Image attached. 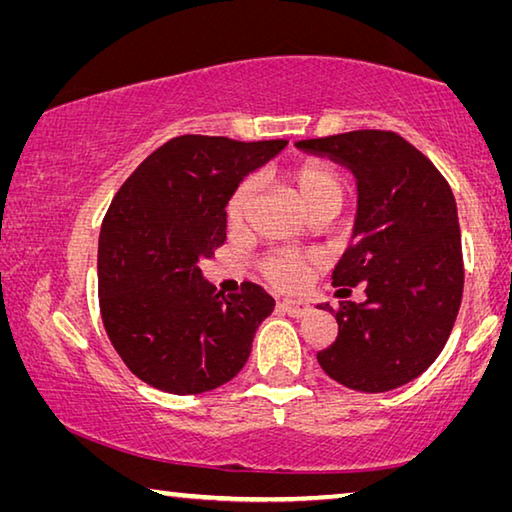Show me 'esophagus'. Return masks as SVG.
Wrapping results in <instances>:
<instances>
[{
  "label": "esophagus",
  "mask_w": 512,
  "mask_h": 512,
  "mask_svg": "<svg viewBox=\"0 0 512 512\" xmlns=\"http://www.w3.org/2000/svg\"><path fill=\"white\" fill-rule=\"evenodd\" d=\"M280 309L284 311V314H289L291 318H302V316L309 314L311 305L305 300H282Z\"/></svg>",
  "instance_id": "34e87169"
}]
</instances>
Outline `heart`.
Here are the masks:
<instances>
[{
  "instance_id": "obj_1",
  "label": "heart",
  "mask_w": 512,
  "mask_h": 512,
  "mask_svg": "<svg viewBox=\"0 0 512 512\" xmlns=\"http://www.w3.org/2000/svg\"><path fill=\"white\" fill-rule=\"evenodd\" d=\"M284 180L296 196L302 210L307 214L332 207L339 212L343 203L345 185L343 178L329 164L318 160H305L291 167L284 173ZM257 192L255 178H244L230 194L225 205V219L230 225H239L246 219ZM262 273L268 282L277 289H300L307 282V277L318 268V257L314 253H293V250H280L262 259Z\"/></svg>"
}]
</instances>
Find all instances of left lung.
Segmentation results:
<instances>
[{
	"label": "left lung",
	"mask_w": 512,
	"mask_h": 512,
	"mask_svg": "<svg viewBox=\"0 0 512 512\" xmlns=\"http://www.w3.org/2000/svg\"><path fill=\"white\" fill-rule=\"evenodd\" d=\"M357 178L354 244L334 268L336 296L366 289L334 311L339 334L316 359L361 393L409 384L445 348L463 298L461 228L440 171L397 133L352 131L296 142Z\"/></svg>",
	"instance_id": "1"
}]
</instances>
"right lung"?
<instances>
[{"mask_svg":"<svg viewBox=\"0 0 512 512\" xmlns=\"http://www.w3.org/2000/svg\"><path fill=\"white\" fill-rule=\"evenodd\" d=\"M287 142L180 135L112 198L99 235V307L121 361L146 384L196 395L248 361L275 300L253 282L221 296L198 262L225 241V205Z\"/></svg>","mask_w":512,"mask_h":512,"instance_id":"1","label":"right lung"}]
</instances>
